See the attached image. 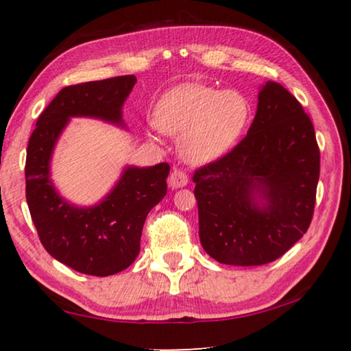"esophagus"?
Here are the masks:
<instances>
[{
  "mask_svg": "<svg viewBox=\"0 0 351 351\" xmlns=\"http://www.w3.org/2000/svg\"><path fill=\"white\" fill-rule=\"evenodd\" d=\"M187 182H189V176L186 171H182L181 169H175L169 176V184H170V187H173V189H180V187L187 186Z\"/></svg>",
  "mask_w": 351,
  "mask_h": 351,
  "instance_id": "34e87169",
  "label": "esophagus"
}]
</instances>
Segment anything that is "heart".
<instances>
[{"mask_svg": "<svg viewBox=\"0 0 351 351\" xmlns=\"http://www.w3.org/2000/svg\"><path fill=\"white\" fill-rule=\"evenodd\" d=\"M249 104L240 93L186 83L165 93L153 112L159 132L178 136L184 161L203 165L217 161L234 147L245 130Z\"/></svg>", "mask_w": 351, "mask_h": 351, "instance_id": "1", "label": "heart"}]
</instances>
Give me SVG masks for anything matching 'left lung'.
I'll return each instance as SVG.
<instances>
[{
  "mask_svg": "<svg viewBox=\"0 0 351 351\" xmlns=\"http://www.w3.org/2000/svg\"><path fill=\"white\" fill-rule=\"evenodd\" d=\"M319 173L310 116L280 83L266 82L247 134L193 173L201 246L234 266L282 257L310 228Z\"/></svg>",
  "mask_w": 351,
  "mask_h": 351,
  "instance_id": "1",
  "label": "left lung"
}]
</instances>
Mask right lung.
Here are the masks:
<instances>
[{
  "label": "right lung",
  "mask_w": 351,
  "mask_h": 351,
  "mask_svg": "<svg viewBox=\"0 0 351 351\" xmlns=\"http://www.w3.org/2000/svg\"><path fill=\"white\" fill-rule=\"evenodd\" d=\"M134 75L64 86L41 112L29 138L26 199L41 245L52 257L77 272L106 277L127 269L141 251L145 218L167 193L170 165L127 167L114 189L93 207L64 201L51 181L56 142L71 117H96L122 123V105Z\"/></svg>",
  "instance_id": "obj_1"
}]
</instances>
